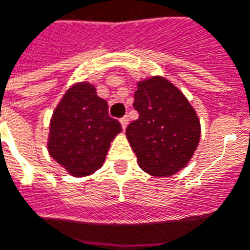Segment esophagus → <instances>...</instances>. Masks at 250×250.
Instances as JSON below:
<instances>
[{"mask_svg": "<svg viewBox=\"0 0 250 250\" xmlns=\"http://www.w3.org/2000/svg\"><path fill=\"white\" fill-rule=\"evenodd\" d=\"M120 125H122V128H123V130H125V127H127V125H128V118H127V116H125V118L120 119Z\"/></svg>", "mask_w": 250, "mask_h": 250, "instance_id": "obj_1", "label": "esophagus"}]
</instances>
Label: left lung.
<instances>
[{"instance_id":"8db88e82","label":"left lung","mask_w":250,"mask_h":250,"mask_svg":"<svg viewBox=\"0 0 250 250\" xmlns=\"http://www.w3.org/2000/svg\"><path fill=\"white\" fill-rule=\"evenodd\" d=\"M132 106L139 118L125 128L141 169L153 176H171L185 168L196 152L201 125L181 90L163 76L137 83Z\"/></svg>"}]
</instances>
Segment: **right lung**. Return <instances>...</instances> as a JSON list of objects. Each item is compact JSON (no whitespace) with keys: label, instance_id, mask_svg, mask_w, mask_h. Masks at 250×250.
<instances>
[{"label":"right lung","instance_id":"obj_1","mask_svg":"<svg viewBox=\"0 0 250 250\" xmlns=\"http://www.w3.org/2000/svg\"><path fill=\"white\" fill-rule=\"evenodd\" d=\"M122 125L109 118L108 104L94 84L74 83L53 111L47 152L72 176H87L103 167Z\"/></svg>","mask_w":250,"mask_h":250}]
</instances>
